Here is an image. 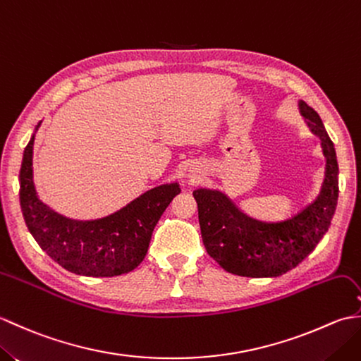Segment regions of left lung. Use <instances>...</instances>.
Instances as JSON below:
<instances>
[{
	"mask_svg": "<svg viewBox=\"0 0 361 361\" xmlns=\"http://www.w3.org/2000/svg\"><path fill=\"white\" fill-rule=\"evenodd\" d=\"M299 111L319 136L326 157V176L319 195L279 221H264L240 212L216 189L198 188L192 195L198 206L202 237L208 255L226 270L245 278H276L301 264L323 239L338 198V163L335 145L319 114L304 101Z\"/></svg>",
	"mask_w": 361,
	"mask_h": 361,
	"instance_id": "obj_1",
	"label": "left lung"
}]
</instances>
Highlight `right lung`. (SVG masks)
Segmentation results:
<instances>
[{
	"label": "right lung",
	"instance_id": "1",
	"mask_svg": "<svg viewBox=\"0 0 361 361\" xmlns=\"http://www.w3.org/2000/svg\"><path fill=\"white\" fill-rule=\"evenodd\" d=\"M42 121L35 127V132ZM35 132L23 153L20 204L26 226L37 243L65 270L88 278H113L133 271L147 255L152 233L180 185L166 183L145 190L124 208L101 219L75 220L52 211L34 185Z\"/></svg>",
	"mask_w": 361,
	"mask_h": 361
}]
</instances>
